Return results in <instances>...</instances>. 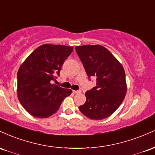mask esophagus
I'll use <instances>...</instances> for the list:
<instances>
[{"label": "esophagus", "mask_w": 155, "mask_h": 155, "mask_svg": "<svg viewBox=\"0 0 155 155\" xmlns=\"http://www.w3.org/2000/svg\"><path fill=\"white\" fill-rule=\"evenodd\" d=\"M73 92H74V94H78V93H80L81 91H80V90H73Z\"/></svg>", "instance_id": "34e87169"}]
</instances>
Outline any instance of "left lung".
<instances>
[{
	"instance_id": "8db88e82",
	"label": "left lung",
	"mask_w": 155,
	"mask_h": 155,
	"mask_svg": "<svg viewBox=\"0 0 155 155\" xmlns=\"http://www.w3.org/2000/svg\"><path fill=\"white\" fill-rule=\"evenodd\" d=\"M87 74L95 76L96 87L85 92L80 111L91 120H104L120 107L127 92L125 73L118 60L101 45L76 47Z\"/></svg>"
}]
</instances>
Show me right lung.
<instances>
[{
	"label": "right lung",
	"instance_id": "obj_1",
	"mask_svg": "<svg viewBox=\"0 0 155 155\" xmlns=\"http://www.w3.org/2000/svg\"><path fill=\"white\" fill-rule=\"evenodd\" d=\"M73 47L43 44L23 62L17 72V97L30 114L47 118L56 113L62 102L71 94L70 89L60 87L51 81L60 75Z\"/></svg>",
	"mask_w": 155,
	"mask_h": 155
}]
</instances>
